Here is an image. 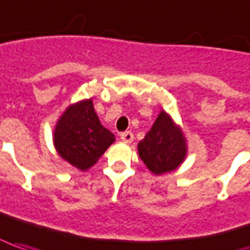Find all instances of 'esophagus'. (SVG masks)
Returning a JSON list of instances; mask_svg holds the SVG:
<instances>
[{
  "instance_id": "esophagus-1",
  "label": "esophagus",
  "mask_w": 250,
  "mask_h": 250,
  "mask_svg": "<svg viewBox=\"0 0 250 250\" xmlns=\"http://www.w3.org/2000/svg\"><path fill=\"white\" fill-rule=\"evenodd\" d=\"M120 139L125 142V144H131L132 139H134V135H132L131 131H125L120 134Z\"/></svg>"
}]
</instances>
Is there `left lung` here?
Returning <instances> with one entry per match:
<instances>
[{
	"label": "left lung",
	"mask_w": 250,
	"mask_h": 250,
	"mask_svg": "<svg viewBox=\"0 0 250 250\" xmlns=\"http://www.w3.org/2000/svg\"><path fill=\"white\" fill-rule=\"evenodd\" d=\"M138 154L153 175L175 171L188 156V141L171 115L160 111L145 138L139 141Z\"/></svg>",
	"instance_id": "1"
}]
</instances>
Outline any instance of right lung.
<instances>
[{"mask_svg": "<svg viewBox=\"0 0 250 250\" xmlns=\"http://www.w3.org/2000/svg\"><path fill=\"white\" fill-rule=\"evenodd\" d=\"M115 142L97 116L93 98L71 104L54 125L53 145L62 160L81 171L91 168Z\"/></svg>", "mask_w": 250, "mask_h": 250, "instance_id": "right-lung-1", "label": "right lung"}]
</instances>
